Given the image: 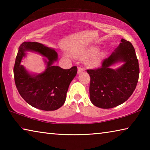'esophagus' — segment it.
<instances>
[{"label": "esophagus", "instance_id": "obj_1", "mask_svg": "<svg viewBox=\"0 0 150 150\" xmlns=\"http://www.w3.org/2000/svg\"><path fill=\"white\" fill-rule=\"evenodd\" d=\"M83 71H84V70H83V69L81 67H78V69H77V73L78 74H80V73H83Z\"/></svg>", "mask_w": 150, "mask_h": 150}]
</instances>
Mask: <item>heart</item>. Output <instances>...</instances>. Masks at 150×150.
<instances>
[{
  "label": "heart",
  "instance_id": "1",
  "mask_svg": "<svg viewBox=\"0 0 150 150\" xmlns=\"http://www.w3.org/2000/svg\"><path fill=\"white\" fill-rule=\"evenodd\" d=\"M98 47H93L85 50L77 51L74 53V56L77 59L88 57L86 61V65L90 67H96L100 65L104 57L103 53L98 52Z\"/></svg>",
  "mask_w": 150,
  "mask_h": 150
}]
</instances>
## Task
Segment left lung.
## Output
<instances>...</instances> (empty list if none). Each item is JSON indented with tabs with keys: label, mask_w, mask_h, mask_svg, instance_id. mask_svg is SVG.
<instances>
[{
	"label": "left lung",
	"mask_w": 150,
	"mask_h": 150,
	"mask_svg": "<svg viewBox=\"0 0 150 150\" xmlns=\"http://www.w3.org/2000/svg\"><path fill=\"white\" fill-rule=\"evenodd\" d=\"M122 63L120 67H111ZM91 77L90 100L100 108L124 103L132 95L139 77V64L132 44L122 39L120 45L96 69H88Z\"/></svg>",
	"instance_id": "8db88e82"
}]
</instances>
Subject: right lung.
Instances as JSON below:
<instances>
[{
	"mask_svg": "<svg viewBox=\"0 0 150 150\" xmlns=\"http://www.w3.org/2000/svg\"><path fill=\"white\" fill-rule=\"evenodd\" d=\"M26 51L37 52L45 57L46 69L40 74L29 72L21 64ZM54 48L38 42H25L20 45L14 67L15 84L27 103L42 110H55L64 104L71 82L77 75V67L63 69L54 65L57 60Z\"/></svg>",
	"mask_w": 150,
	"mask_h": 150,
	"instance_id": "right-lung-1",
	"label": "right lung"
}]
</instances>
